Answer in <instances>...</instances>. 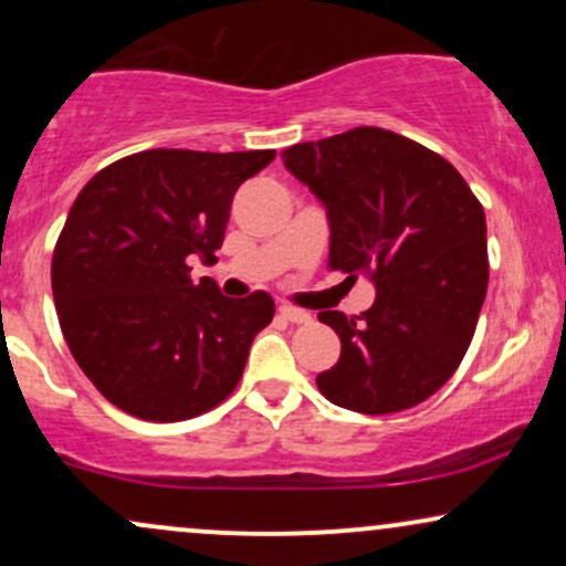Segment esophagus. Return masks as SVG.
<instances>
[{
    "label": "esophagus",
    "mask_w": 566,
    "mask_h": 566,
    "mask_svg": "<svg viewBox=\"0 0 566 566\" xmlns=\"http://www.w3.org/2000/svg\"><path fill=\"white\" fill-rule=\"evenodd\" d=\"M279 314H282L284 319L292 322V324H308V322H311V314H308V311L292 308V305H279Z\"/></svg>",
    "instance_id": "34e87169"
}]
</instances>
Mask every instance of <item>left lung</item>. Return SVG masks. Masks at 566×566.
<instances>
[{
	"label": "left lung",
	"mask_w": 566,
	"mask_h": 566,
	"mask_svg": "<svg viewBox=\"0 0 566 566\" xmlns=\"http://www.w3.org/2000/svg\"><path fill=\"white\" fill-rule=\"evenodd\" d=\"M329 220V269L365 274L378 295L361 316L322 311L340 359L316 375L337 407L401 412L437 394L463 361L486 295V220L447 159L380 127L284 151Z\"/></svg>",
	"instance_id": "8db88e82"
}]
</instances>
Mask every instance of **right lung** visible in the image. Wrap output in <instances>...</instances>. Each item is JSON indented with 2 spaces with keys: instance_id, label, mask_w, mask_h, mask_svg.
I'll return each mask as SVG.
<instances>
[{
  "instance_id": "obj_1",
  "label": "right lung",
  "mask_w": 566,
  "mask_h": 566,
  "mask_svg": "<svg viewBox=\"0 0 566 566\" xmlns=\"http://www.w3.org/2000/svg\"><path fill=\"white\" fill-rule=\"evenodd\" d=\"M274 151L151 148L101 170L71 205L53 255V297L82 373L140 420L197 418L242 378L274 319L265 292L220 295L188 258L216 263L231 199Z\"/></svg>"
}]
</instances>
